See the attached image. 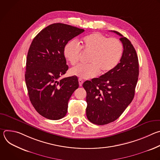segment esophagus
Here are the masks:
<instances>
[{"instance_id": "obj_1", "label": "esophagus", "mask_w": 160, "mask_h": 160, "mask_svg": "<svg viewBox=\"0 0 160 160\" xmlns=\"http://www.w3.org/2000/svg\"><path fill=\"white\" fill-rule=\"evenodd\" d=\"M78 82H79V85H80V87L82 86V84H83V80H82L81 78H79V79H78Z\"/></svg>"}]
</instances>
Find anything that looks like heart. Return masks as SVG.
<instances>
[{"instance_id":"b5f03b06","label":"heart","mask_w":160,"mask_h":160,"mask_svg":"<svg viewBox=\"0 0 160 160\" xmlns=\"http://www.w3.org/2000/svg\"><path fill=\"white\" fill-rule=\"evenodd\" d=\"M81 48L90 53L89 64H79L70 70V74L82 79L96 77L99 72L106 73L119 63L123 51L122 42L117 38H109L99 33H94L83 37L81 47L75 41L68 42L64 47V55L72 65L77 64L81 55Z\"/></svg>"}]
</instances>
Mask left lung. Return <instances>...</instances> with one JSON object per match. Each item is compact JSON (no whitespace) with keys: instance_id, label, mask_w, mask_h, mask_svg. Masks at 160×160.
I'll list each match as a JSON object with an SVG mask.
<instances>
[{"instance_id":"8db88e82","label":"left lung","mask_w":160,"mask_h":160,"mask_svg":"<svg viewBox=\"0 0 160 160\" xmlns=\"http://www.w3.org/2000/svg\"><path fill=\"white\" fill-rule=\"evenodd\" d=\"M111 32L120 36L123 43L120 62L109 72L83 83L87 92V117L98 125L121 116L133 99L139 73L138 57L130 41L117 31Z\"/></svg>"}]
</instances>
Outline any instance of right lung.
I'll list each match as a JSON object with an SVG mask.
<instances>
[{
  "mask_svg": "<svg viewBox=\"0 0 160 160\" xmlns=\"http://www.w3.org/2000/svg\"><path fill=\"white\" fill-rule=\"evenodd\" d=\"M83 32L54 23L40 32L30 45L25 72L28 96L35 110L48 119L57 120L66 115L68 101L79 86L76 76L58 80L68 70L65 45Z\"/></svg>",
  "mask_w": 160,
  "mask_h": 160,
  "instance_id": "add662e5",
  "label": "right lung"
}]
</instances>
